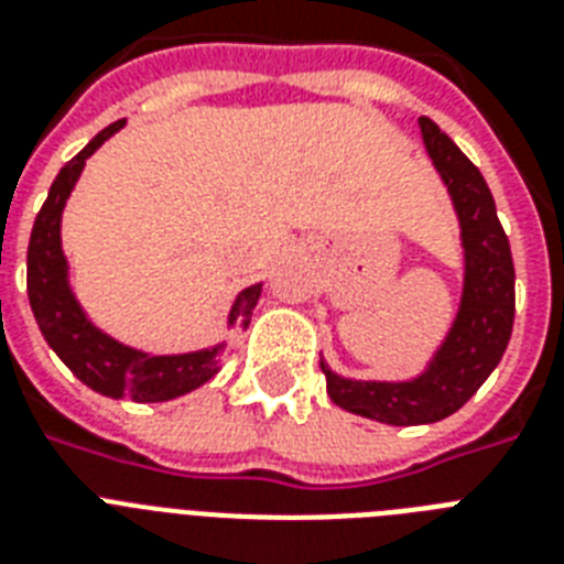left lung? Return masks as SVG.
Masks as SVG:
<instances>
[{
	"label": "left lung",
	"instance_id": "obj_1",
	"mask_svg": "<svg viewBox=\"0 0 564 564\" xmlns=\"http://www.w3.org/2000/svg\"><path fill=\"white\" fill-rule=\"evenodd\" d=\"M419 126L459 219L465 278L454 325L427 369L412 380H351L318 362L336 406L394 427L454 415L498 369L516 322V265L489 184L433 119L421 117Z\"/></svg>",
	"mask_w": 564,
	"mask_h": 564
}]
</instances>
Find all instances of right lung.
I'll list each match as a JSON object with an SVG mask.
<instances>
[{
  "mask_svg": "<svg viewBox=\"0 0 564 564\" xmlns=\"http://www.w3.org/2000/svg\"><path fill=\"white\" fill-rule=\"evenodd\" d=\"M122 126L126 119L99 131L52 181L29 239V304L48 348L84 386H90L93 392L105 398L158 403L181 398L207 383L219 371V354L225 351V343L189 354H145L101 334L73 295L69 265L61 248V216L66 198L75 189V181L82 178L84 163ZM260 292L263 283L239 292L228 313V327H248Z\"/></svg>",
  "mask_w": 564,
  "mask_h": 564,
  "instance_id": "add662e5",
  "label": "right lung"
}]
</instances>
